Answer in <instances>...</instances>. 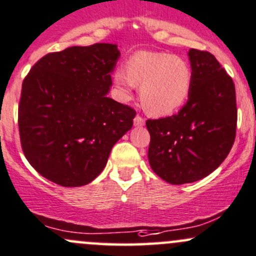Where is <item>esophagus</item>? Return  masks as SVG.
I'll return each instance as SVG.
<instances>
[{
    "mask_svg": "<svg viewBox=\"0 0 256 256\" xmlns=\"http://www.w3.org/2000/svg\"><path fill=\"white\" fill-rule=\"evenodd\" d=\"M134 124H135V126H144V119L142 116H140V115H136L135 120H134Z\"/></svg>",
    "mask_w": 256,
    "mask_h": 256,
    "instance_id": "obj_1",
    "label": "esophagus"
}]
</instances>
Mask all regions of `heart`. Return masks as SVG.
Segmentation results:
<instances>
[{
    "instance_id": "obj_1",
    "label": "heart",
    "mask_w": 256,
    "mask_h": 256,
    "mask_svg": "<svg viewBox=\"0 0 256 256\" xmlns=\"http://www.w3.org/2000/svg\"><path fill=\"white\" fill-rule=\"evenodd\" d=\"M115 87L122 98L140 88L144 109L153 116H166L184 106L192 90L194 74L186 60L166 52L141 51L131 56L125 70L112 74Z\"/></svg>"
}]
</instances>
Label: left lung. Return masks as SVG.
<instances>
[{
	"label": "left lung",
	"mask_w": 256,
	"mask_h": 256,
	"mask_svg": "<svg viewBox=\"0 0 256 256\" xmlns=\"http://www.w3.org/2000/svg\"><path fill=\"white\" fill-rule=\"evenodd\" d=\"M194 80L186 104L176 115L147 120L148 160L173 185L202 179L220 166L236 140L233 80L212 54L189 50Z\"/></svg>",
	"instance_id": "1"
}]
</instances>
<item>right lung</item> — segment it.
<instances>
[{
    "label": "right lung",
    "mask_w": 256,
    "mask_h": 256,
    "mask_svg": "<svg viewBox=\"0 0 256 256\" xmlns=\"http://www.w3.org/2000/svg\"><path fill=\"white\" fill-rule=\"evenodd\" d=\"M120 58L98 42L50 52L22 84L18 126L30 166L61 186H82L106 166L112 146L132 128L136 112L106 96Z\"/></svg>",
    "instance_id": "1"
}]
</instances>
